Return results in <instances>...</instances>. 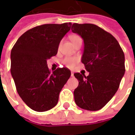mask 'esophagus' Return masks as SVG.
<instances>
[{"label": "esophagus", "mask_w": 135, "mask_h": 135, "mask_svg": "<svg viewBox=\"0 0 135 135\" xmlns=\"http://www.w3.org/2000/svg\"><path fill=\"white\" fill-rule=\"evenodd\" d=\"M71 76H74V73H73V72H71Z\"/></svg>", "instance_id": "obj_1"}]
</instances>
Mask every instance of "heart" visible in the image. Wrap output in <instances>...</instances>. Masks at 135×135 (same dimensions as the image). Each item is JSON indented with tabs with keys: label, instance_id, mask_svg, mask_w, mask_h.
Segmentation results:
<instances>
[{
	"label": "heart",
	"instance_id": "b5f03b06",
	"mask_svg": "<svg viewBox=\"0 0 135 135\" xmlns=\"http://www.w3.org/2000/svg\"><path fill=\"white\" fill-rule=\"evenodd\" d=\"M71 40L74 43V45H75L76 43H77L79 41H82V38L80 36L78 35H73L71 36ZM61 45V43H60ZM78 59L77 57H66L62 60V63L65 66H66L69 68H73L74 66L76 65V64L78 63Z\"/></svg>",
	"mask_w": 135,
	"mask_h": 135
}]
</instances>
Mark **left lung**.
<instances>
[{
	"mask_svg": "<svg viewBox=\"0 0 135 135\" xmlns=\"http://www.w3.org/2000/svg\"><path fill=\"white\" fill-rule=\"evenodd\" d=\"M74 33L84 41L83 64L88 76L74 74L78 86L74 92L78 107L97 111L104 107L117 92L125 68V55L117 40L110 33L92 24H74Z\"/></svg>",
	"mask_w": 135,
	"mask_h": 135,
	"instance_id": "8db88e82",
	"label": "left lung"
}]
</instances>
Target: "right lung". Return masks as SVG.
<instances>
[{
  "label": "right lung",
  "instance_id": "obj_1",
  "mask_svg": "<svg viewBox=\"0 0 135 135\" xmlns=\"http://www.w3.org/2000/svg\"><path fill=\"white\" fill-rule=\"evenodd\" d=\"M71 23L47 24L23 33L11 50L10 71L18 94L29 108L43 112L52 109L71 76L67 68L51 72L47 60L57 55L60 41Z\"/></svg>",
  "mask_w": 135,
  "mask_h": 135
}]
</instances>
